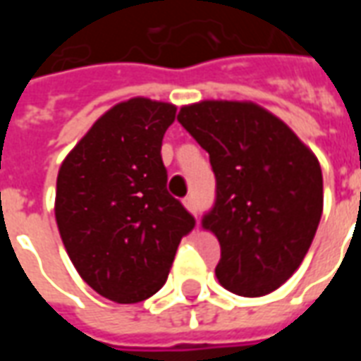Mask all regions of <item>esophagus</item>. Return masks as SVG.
Returning a JSON list of instances; mask_svg holds the SVG:
<instances>
[{
    "instance_id": "1",
    "label": "esophagus",
    "mask_w": 361,
    "mask_h": 361,
    "mask_svg": "<svg viewBox=\"0 0 361 361\" xmlns=\"http://www.w3.org/2000/svg\"><path fill=\"white\" fill-rule=\"evenodd\" d=\"M183 204H185V209H188L189 212H195V199H193V197H185V199H183Z\"/></svg>"
}]
</instances>
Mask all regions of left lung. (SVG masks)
I'll list each match as a JSON object with an SVG mask.
<instances>
[{
    "label": "left lung",
    "instance_id": "left-lung-1",
    "mask_svg": "<svg viewBox=\"0 0 361 361\" xmlns=\"http://www.w3.org/2000/svg\"><path fill=\"white\" fill-rule=\"evenodd\" d=\"M178 121L209 152L216 178L214 204L201 226L220 243V284L245 298L271 294L302 265L317 232V158L253 102L204 100L183 106Z\"/></svg>",
    "mask_w": 361,
    "mask_h": 361
}]
</instances>
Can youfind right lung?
<instances>
[{"label":"right lung","mask_w":361,"mask_h":361,"mask_svg":"<svg viewBox=\"0 0 361 361\" xmlns=\"http://www.w3.org/2000/svg\"><path fill=\"white\" fill-rule=\"evenodd\" d=\"M176 106L116 104L77 142L58 173L56 220L81 279L118 303L164 286L193 214L168 193L162 139Z\"/></svg>","instance_id":"1"}]
</instances>
